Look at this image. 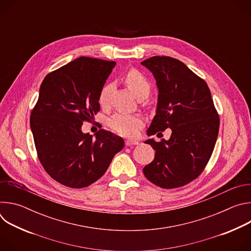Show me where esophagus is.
<instances>
[{"label":"esophagus","instance_id":"esophagus-1","mask_svg":"<svg viewBox=\"0 0 251 251\" xmlns=\"http://www.w3.org/2000/svg\"><path fill=\"white\" fill-rule=\"evenodd\" d=\"M125 145H126V146H135V145H138V141L126 140V141H125Z\"/></svg>","mask_w":251,"mask_h":251}]
</instances>
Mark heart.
<instances>
[{"instance_id":"b5f03b06","label":"heart","mask_w":251,"mask_h":251,"mask_svg":"<svg viewBox=\"0 0 251 251\" xmlns=\"http://www.w3.org/2000/svg\"><path fill=\"white\" fill-rule=\"evenodd\" d=\"M124 81L132 93L138 98H147L151 92V83L140 71L131 69L125 75ZM112 84L106 83L100 89L98 94V103L106 106L112 91ZM144 124V120L139 115H130L125 113L115 114L110 118L108 125L116 133L123 136H134Z\"/></svg>"}]
</instances>
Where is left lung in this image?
I'll use <instances>...</instances> for the list:
<instances>
[{
	"label": "left lung",
	"mask_w": 251,
	"mask_h": 251,
	"mask_svg": "<svg viewBox=\"0 0 251 251\" xmlns=\"http://www.w3.org/2000/svg\"><path fill=\"white\" fill-rule=\"evenodd\" d=\"M141 64L152 71L159 89L157 113L147 134L172 129L168 141L145 142L156 154L143 173L160 188H180L207 165L218 139L220 116L206 82L182 61L156 55Z\"/></svg>",
	"instance_id": "obj_1"
}]
</instances>
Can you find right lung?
<instances>
[{
    "instance_id": "obj_1",
    "label": "right lung",
    "mask_w": 251,
    "mask_h": 251,
    "mask_svg": "<svg viewBox=\"0 0 251 251\" xmlns=\"http://www.w3.org/2000/svg\"><path fill=\"white\" fill-rule=\"evenodd\" d=\"M115 61L81 56L50 73L30 113L38 158L59 184L82 189L100 178L124 147L121 137L99 130L83 134V122L100 111L98 94Z\"/></svg>"
}]
</instances>
